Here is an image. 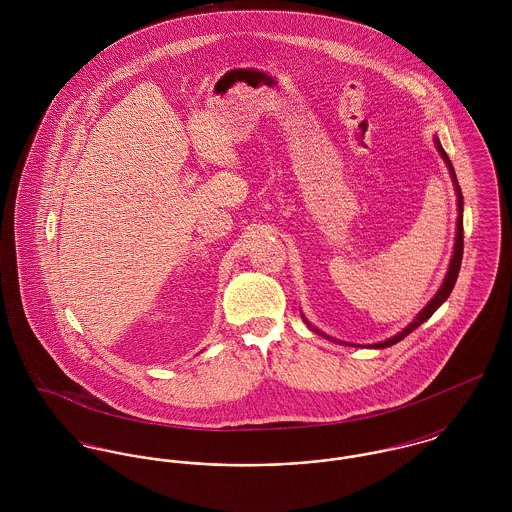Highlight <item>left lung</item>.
<instances>
[{
  "instance_id": "obj_1",
  "label": "left lung",
  "mask_w": 512,
  "mask_h": 512,
  "mask_svg": "<svg viewBox=\"0 0 512 512\" xmlns=\"http://www.w3.org/2000/svg\"><path fill=\"white\" fill-rule=\"evenodd\" d=\"M434 142H436V147H438L439 155H441V159L445 161V165H447V169H449V175H451V181H453V187H455V195H457V226H455V244H453V256H451V262H449V268H447V274H445V280H443V284H441V288H439L438 293L428 301V305L414 317V321L408 325V327H404L400 333H396L394 337H390V339H386V341H382V343H374V345H366V349H386V347H392V345H396L398 341H402L406 335H410L414 329H418L424 321H428L434 313H436V309H438L439 305L449 297V293L453 290V286H455V282H457V276H459V268H461V258H463V195H461V189H459V183H457V177H455V169H453V165H451V161H449V157H447V153L443 151V147L439 144L438 138H434ZM301 317H303V321L315 331V333H319L321 337H325V339H331L329 335H325L323 331H319V329H315L307 319H305V315L301 313ZM331 341H337V339H331ZM337 343H341V345H353V343H343V341H337ZM353 347H363V345H353Z\"/></svg>"
}]
</instances>
